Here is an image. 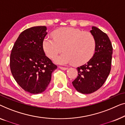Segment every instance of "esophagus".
Returning <instances> with one entry per match:
<instances>
[{
	"label": "esophagus",
	"instance_id": "esophagus-1",
	"mask_svg": "<svg viewBox=\"0 0 125 125\" xmlns=\"http://www.w3.org/2000/svg\"><path fill=\"white\" fill-rule=\"evenodd\" d=\"M59 68H61V69L62 70H67L68 69L67 67H61V66H59Z\"/></svg>",
	"mask_w": 125,
	"mask_h": 125
}]
</instances>
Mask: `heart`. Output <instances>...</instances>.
<instances>
[{
  "mask_svg": "<svg viewBox=\"0 0 125 125\" xmlns=\"http://www.w3.org/2000/svg\"><path fill=\"white\" fill-rule=\"evenodd\" d=\"M53 36L45 37L42 48L46 55L52 58L63 46L64 52L53 58L57 64L66 65L75 63L76 65H82L90 60L94 55L96 43L95 38L90 33L68 27L56 30Z\"/></svg>",
  "mask_w": 125,
  "mask_h": 125,
  "instance_id": "b5f03b06",
  "label": "heart"
}]
</instances>
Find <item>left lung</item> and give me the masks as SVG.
<instances>
[{
	"mask_svg": "<svg viewBox=\"0 0 125 125\" xmlns=\"http://www.w3.org/2000/svg\"><path fill=\"white\" fill-rule=\"evenodd\" d=\"M95 38V52L85 64L77 68L78 76L72 82L79 92L89 94L101 88L111 70L113 47L106 33L95 27L90 31Z\"/></svg>",
	"mask_w": 125,
	"mask_h": 125,
	"instance_id": "8db88e82",
	"label": "left lung"
}]
</instances>
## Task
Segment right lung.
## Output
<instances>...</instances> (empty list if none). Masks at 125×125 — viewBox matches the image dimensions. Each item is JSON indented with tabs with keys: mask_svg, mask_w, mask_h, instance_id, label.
Instances as JSON below:
<instances>
[{
	"mask_svg": "<svg viewBox=\"0 0 125 125\" xmlns=\"http://www.w3.org/2000/svg\"><path fill=\"white\" fill-rule=\"evenodd\" d=\"M46 30L45 26H38L24 31L10 53V68L14 79L24 91L32 94L46 90L52 73L57 68L42 48Z\"/></svg>",
	"mask_w": 125,
	"mask_h": 125,
	"instance_id": "1",
	"label": "right lung"
}]
</instances>
